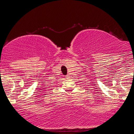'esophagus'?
Segmentation results:
<instances>
[{"mask_svg":"<svg viewBox=\"0 0 134 134\" xmlns=\"http://www.w3.org/2000/svg\"><path fill=\"white\" fill-rule=\"evenodd\" d=\"M69 75H68V76H66V77H67V78H69Z\"/></svg>","mask_w":134,"mask_h":134,"instance_id":"obj_1","label":"esophagus"}]
</instances>
